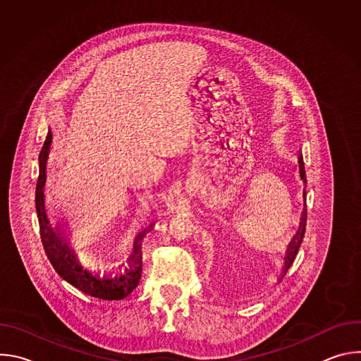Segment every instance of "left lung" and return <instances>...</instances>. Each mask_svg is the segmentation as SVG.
I'll use <instances>...</instances> for the list:
<instances>
[{
  "instance_id": "8db88e82",
  "label": "left lung",
  "mask_w": 361,
  "mask_h": 361,
  "mask_svg": "<svg viewBox=\"0 0 361 361\" xmlns=\"http://www.w3.org/2000/svg\"><path fill=\"white\" fill-rule=\"evenodd\" d=\"M297 173H298L300 181H301L302 185H304L302 197H304V200H305V184H307V180H305V170H304V163H302L301 154L298 156ZM304 205H305V204H304ZM305 221H307V210L304 209V210H302V214H301L300 227H298L295 235H293V240H291V241L288 243V245H287V252H286V257H284V260H286V269H288V267L293 264V262H294V259H295V255H297V252H298V248H300V245H301V241H302L304 233H305Z\"/></svg>"
}]
</instances>
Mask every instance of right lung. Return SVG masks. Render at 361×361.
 <instances>
[{
  "mask_svg": "<svg viewBox=\"0 0 361 361\" xmlns=\"http://www.w3.org/2000/svg\"><path fill=\"white\" fill-rule=\"evenodd\" d=\"M53 141V133L48 127L45 141L38 156L39 174L35 185V210L39 224V235L45 250V254L51 266L70 284L84 291L88 295L101 300H123L126 298L137 286L141 279L142 259L140 252V240L137 237L134 243V254L130 259L128 267L109 274L92 273L77 260L75 251L70 243V238L60 227H53L45 214L44 192L42 187L45 184V167L48 160V152Z\"/></svg>",
  "mask_w": 361,
  "mask_h": 361,
  "instance_id": "1",
  "label": "right lung"
}]
</instances>
